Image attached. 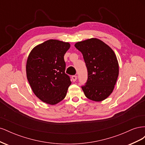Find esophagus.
Wrapping results in <instances>:
<instances>
[{
	"label": "esophagus",
	"mask_w": 145,
	"mask_h": 145,
	"mask_svg": "<svg viewBox=\"0 0 145 145\" xmlns=\"http://www.w3.org/2000/svg\"><path fill=\"white\" fill-rule=\"evenodd\" d=\"M77 76H72V80L73 82H75L77 80Z\"/></svg>",
	"instance_id": "obj_1"
}]
</instances>
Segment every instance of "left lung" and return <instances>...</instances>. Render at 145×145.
Here are the masks:
<instances>
[{
	"instance_id": "obj_1",
	"label": "left lung",
	"mask_w": 145,
	"mask_h": 145,
	"mask_svg": "<svg viewBox=\"0 0 145 145\" xmlns=\"http://www.w3.org/2000/svg\"><path fill=\"white\" fill-rule=\"evenodd\" d=\"M83 54L88 70V79L82 86L86 97L95 102L106 99L113 91L118 76L117 57L103 41L92 38L75 44Z\"/></svg>"
}]
</instances>
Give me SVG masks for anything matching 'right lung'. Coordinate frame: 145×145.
Listing matches in <instances>:
<instances>
[{
	"mask_svg": "<svg viewBox=\"0 0 145 145\" xmlns=\"http://www.w3.org/2000/svg\"><path fill=\"white\" fill-rule=\"evenodd\" d=\"M70 44L50 39L35 46L26 65L27 77L34 94L42 102L56 105L62 101L71 84L65 73L64 55Z\"/></svg>",
	"mask_w": 145,
	"mask_h": 145,
	"instance_id": "1",
	"label": "right lung"
}]
</instances>
